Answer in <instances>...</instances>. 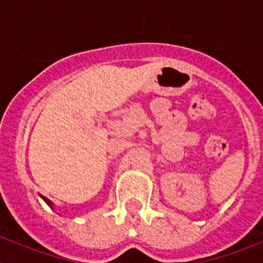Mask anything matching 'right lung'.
Masks as SVG:
<instances>
[{
  "label": "right lung",
  "mask_w": 263,
  "mask_h": 263,
  "mask_svg": "<svg viewBox=\"0 0 263 263\" xmlns=\"http://www.w3.org/2000/svg\"><path fill=\"white\" fill-rule=\"evenodd\" d=\"M41 197H42V199H43V200H45V203L47 204L48 206H51V208H52V210H53V203L50 200V199H47V197H45V196H42V195H41Z\"/></svg>",
  "instance_id": "add662e5"
}]
</instances>
